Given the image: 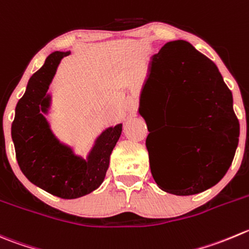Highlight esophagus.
Returning a JSON list of instances; mask_svg holds the SVG:
<instances>
[{"mask_svg":"<svg viewBox=\"0 0 249 249\" xmlns=\"http://www.w3.org/2000/svg\"><path fill=\"white\" fill-rule=\"evenodd\" d=\"M127 109H129L130 112H134V110L136 109V106H135L134 103H129V105H127Z\"/></svg>","mask_w":249,"mask_h":249,"instance_id":"1","label":"esophagus"}]
</instances>
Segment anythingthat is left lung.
I'll return each instance as SVG.
<instances>
[{"instance_id":"obj_1","label":"left lung","mask_w":249,"mask_h":249,"mask_svg":"<svg viewBox=\"0 0 249 249\" xmlns=\"http://www.w3.org/2000/svg\"><path fill=\"white\" fill-rule=\"evenodd\" d=\"M143 91L164 107L170 124H187L185 131L165 140L164 153L170 166L151 165L159 189L191 196L216 185L232 163L240 137L232 93L218 67L187 41H171L152 57ZM142 102L141 95L139 113L147 123Z\"/></svg>"}]
</instances>
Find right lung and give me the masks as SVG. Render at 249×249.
<instances>
[{
	"label": "right lung",
	"instance_id": "add662e5",
	"mask_svg": "<svg viewBox=\"0 0 249 249\" xmlns=\"http://www.w3.org/2000/svg\"><path fill=\"white\" fill-rule=\"evenodd\" d=\"M71 51H54L29 79L16 107L12 140L19 168L30 182L53 196L74 199L86 196L103 182L123 124L109 126L95 139L86 158L60 141L46 115L52 106L48 92L60 60Z\"/></svg>",
	"mask_w": 249,
	"mask_h": 249
}]
</instances>
